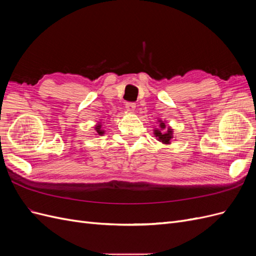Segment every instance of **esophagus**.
<instances>
[{
  "mask_svg": "<svg viewBox=\"0 0 256 256\" xmlns=\"http://www.w3.org/2000/svg\"><path fill=\"white\" fill-rule=\"evenodd\" d=\"M126 110L129 113H134L136 110V104L134 102H127L126 104Z\"/></svg>",
  "mask_w": 256,
  "mask_h": 256,
  "instance_id": "esophagus-1",
  "label": "esophagus"
}]
</instances>
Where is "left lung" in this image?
<instances>
[{"instance_id":"left-lung-1","label":"left lung","mask_w":256,"mask_h":256,"mask_svg":"<svg viewBox=\"0 0 256 256\" xmlns=\"http://www.w3.org/2000/svg\"><path fill=\"white\" fill-rule=\"evenodd\" d=\"M159 128L154 129V134L156 136L157 140L164 144H171V140L173 136V129L166 125V122H162L158 120Z\"/></svg>"}]
</instances>
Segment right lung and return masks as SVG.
Instances as JSON below:
<instances>
[{
    "label": "right lung",
    "instance_id": "add662e5",
    "mask_svg": "<svg viewBox=\"0 0 256 256\" xmlns=\"http://www.w3.org/2000/svg\"><path fill=\"white\" fill-rule=\"evenodd\" d=\"M95 130H96V136H102L104 134V130L102 129V122H98L97 125L95 126Z\"/></svg>",
    "mask_w": 256,
    "mask_h": 256
}]
</instances>
